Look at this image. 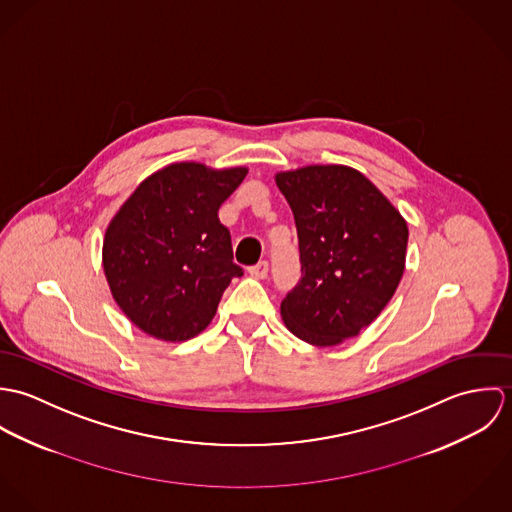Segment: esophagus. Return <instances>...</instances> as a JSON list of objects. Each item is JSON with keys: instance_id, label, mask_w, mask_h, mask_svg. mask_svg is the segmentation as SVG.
<instances>
[{"instance_id": "34e87169", "label": "esophagus", "mask_w": 512, "mask_h": 512, "mask_svg": "<svg viewBox=\"0 0 512 512\" xmlns=\"http://www.w3.org/2000/svg\"><path fill=\"white\" fill-rule=\"evenodd\" d=\"M268 262L266 260H262V262H258L256 266H250L248 268V274L252 276V278H256V280H264V278H268Z\"/></svg>"}]
</instances>
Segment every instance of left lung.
I'll use <instances>...</instances> for the list:
<instances>
[{
    "label": "left lung",
    "mask_w": 512,
    "mask_h": 512,
    "mask_svg": "<svg viewBox=\"0 0 512 512\" xmlns=\"http://www.w3.org/2000/svg\"><path fill=\"white\" fill-rule=\"evenodd\" d=\"M292 207L301 280L280 305L293 335L313 347L357 337L396 292L408 224L365 175L347 165L276 173Z\"/></svg>",
    "instance_id": "1"
}]
</instances>
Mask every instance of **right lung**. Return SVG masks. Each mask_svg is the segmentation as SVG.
<instances>
[{"label":"right lung","instance_id":"obj_1","mask_svg":"<svg viewBox=\"0 0 512 512\" xmlns=\"http://www.w3.org/2000/svg\"><path fill=\"white\" fill-rule=\"evenodd\" d=\"M246 173L171 163L144 179L106 226V282L124 315L149 337L193 339L213 321L230 280L242 276L219 209Z\"/></svg>","mask_w":512,"mask_h":512}]
</instances>
